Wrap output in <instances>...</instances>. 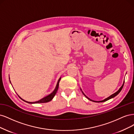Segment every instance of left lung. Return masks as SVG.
<instances>
[{"instance_id":"obj_1","label":"left lung","mask_w":134,"mask_h":134,"mask_svg":"<svg viewBox=\"0 0 134 134\" xmlns=\"http://www.w3.org/2000/svg\"><path fill=\"white\" fill-rule=\"evenodd\" d=\"M124 82H125V81L124 82V83H123V85H122V86H121V87L120 88V89L117 92H115V93H114V94H112V95H111L110 96H109V97H107V98H106V99H105V100H102V101H93V100H91V99L90 98H89L88 97H87V96H86V95H85V94L83 93V94H84V95L86 97H87L88 99V100H90V101H93V102H105V101H107L108 100H109V99H110V98H113V97H114L115 96H116V95H118V94L120 92V91H121V90H122V87H123V86H124Z\"/></svg>"}]
</instances>
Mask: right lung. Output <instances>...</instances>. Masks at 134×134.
<instances>
[{
    "instance_id": "obj_1",
    "label": "right lung",
    "mask_w": 134,
    "mask_h": 134,
    "mask_svg": "<svg viewBox=\"0 0 134 134\" xmlns=\"http://www.w3.org/2000/svg\"><path fill=\"white\" fill-rule=\"evenodd\" d=\"M60 80H61V78H60V79L58 80L57 84V86H56V87H55V90L53 91V92L52 93H51L50 94H49L48 96H46V97H44V98H43L42 99H41V100H39V101H38L33 102H28V101H25V100H23V99L21 98H20V97H19L21 99V100H23L24 101L26 102H27V103H46V102H49V101H51L52 100L54 96H55V94L56 92H57V90H58V87H59V81H60Z\"/></svg>"
}]
</instances>
